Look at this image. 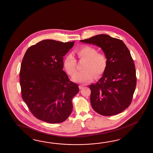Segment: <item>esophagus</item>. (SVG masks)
<instances>
[{"label": "esophagus", "instance_id": "esophagus-1", "mask_svg": "<svg viewBox=\"0 0 153 153\" xmlns=\"http://www.w3.org/2000/svg\"><path fill=\"white\" fill-rule=\"evenodd\" d=\"M79 88L80 90H81V89H82L83 88V86H82V85H79Z\"/></svg>", "mask_w": 153, "mask_h": 153}]
</instances>
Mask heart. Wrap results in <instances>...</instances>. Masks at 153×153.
<instances>
[{
  "mask_svg": "<svg viewBox=\"0 0 153 153\" xmlns=\"http://www.w3.org/2000/svg\"><path fill=\"white\" fill-rule=\"evenodd\" d=\"M74 53L80 59L85 60L83 65V71L79 72L72 78L77 82L87 83L91 82L94 77L102 74L107 65V58L105 54L97 52L95 47L84 45L74 51ZM76 59L72 54L66 56L63 61V67L68 74L74 76L76 74Z\"/></svg>",
  "mask_w": 153,
  "mask_h": 153,
  "instance_id": "1",
  "label": "heart"
}]
</instances>
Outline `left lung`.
I'll use <instances>...</instances> for the list:
<instances>
[{
    "label": "left lung",
    "instance_id": "obj_1",
    "mask_svg": "<svg viewBox=\"0 0 153 153\" xmlns=\"http://www.w3.org/2000/svg\"><path fill=\"white\" fill-rule=\"evenodd\" d=\"M80 41L99 46L107 58L102 77L89 86L93 109L107 116L123 111L131 102L136 85L135 66L128 47L121 40L106 34Z\"/></svg>",
    "mask_w": 153,
    "mask_h": 153
}]
</instances>
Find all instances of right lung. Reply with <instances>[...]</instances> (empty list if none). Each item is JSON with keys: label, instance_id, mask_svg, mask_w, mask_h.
I'll return each instance as SVG.
<instances>
[{"label": "right lung", "instance_id": "1", "mask_svg": "<svg viewBox=\"0 0 153 153\" xmlns=\"http://www.w3.org/2000/svg\"><path fill=\"white\" fill-rule=\"evenodd\" d=\"M74 45V42L45 39L25 53L19 74L22 96L39 120L60 123L71 114L72 100L79 92V86L63 70V57Z\"/></svg>", "mask_w": 153, "mask_h": 153}]
</instances>
